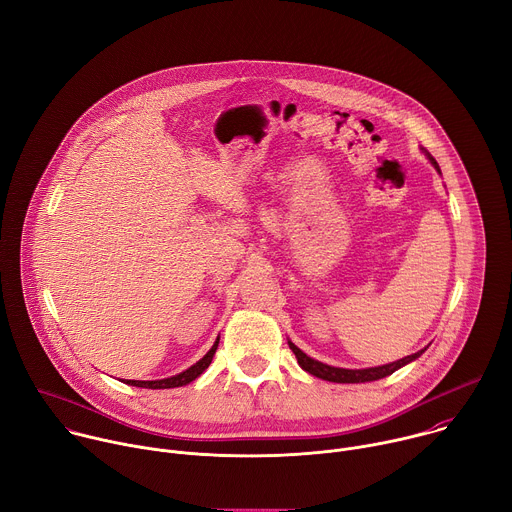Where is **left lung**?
<instances>
[{"label": "left lung", "instance_id": "left-lung-1", "mask_svg": "<svg viewBox=\"0 0 512 512\" xmlns=\"http://www.w3.org/2000/svg\"><path fill=\"white\" fill-rule=\"evenodd\" d=\"M428 157H430L432 165L440 171L436 159H434L430 153H428ZM288 347L292 349V353L296 355L298 365H300L304 371H309L311 375H315V377H319V379H325V381H333V383H365V381H377V379H381V377L391 375V373L397 371L399 367H403V365H407V363H412L414 359H418V357L426 351V349H422V351H418V353H412V355H407V357H403V359H399V361H393V363H387V365H381V367H369V369H341V367H331V365H325V363H321V361H315L313 357L302 353L292 341H288Z\"/></svg>", "mask_w": 512, "mask_h": 512}]
</instances>
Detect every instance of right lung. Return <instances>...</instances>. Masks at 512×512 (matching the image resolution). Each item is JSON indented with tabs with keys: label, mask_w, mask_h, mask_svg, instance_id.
<instances>
[{
	"label": "right lung",
	"mask_w": 512,
	"mask_h": 512,
	"mask_svg": "<svg viewBox=\"0 0 512 512\" xmlns=\"http://www.w3.org/2000/svg\"><path fill=\"white\" fill-rule=\"evenodd\" d=\"M218 343L220 339L214 343V347L203 355L195 365H191L189 369H185L183 373L179 375H173V377H167V379H155V381H137V379H125V383L129 385H135V387H147V389H169V387H181V385H187L191 383L193 379H197L203 371H206L216 355V349H218Z\"/></svg>",
	"instance_id": "right-lung-1"
}]
</instances>
